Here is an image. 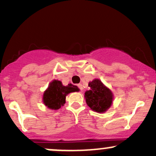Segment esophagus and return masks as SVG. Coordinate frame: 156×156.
Returning a JSON list of instances; mask_svg holds the SVG:
<instances>
[{"instance_id":"34e87169","label":"esophagus","mask_w":156,"mask_h":156,"mask_svg":"<svg viewBox=\"0 0 156 156\" xmlns=\"http://www.w3.org/2000/svg\"><path fill=\"white\" fill-rule=\"evenodd\" d=\"M78 87H79V89L81 90H83V86H82V84H78Z\"/></svg>"}]
</instances>
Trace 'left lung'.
I'll use <instances>...</instances> for the list:
<instances>
[{
    "label": "left lung",
    "mask_w": 156,
    "mask_h": 156,
    "mask_svg": "<svg viewBox=\"0 0 156 156\" xmlns=\"http://www.w3.org/2000/svg\"><path fill=\"white\" fill-rule=\"evenodd\" d=\"M90 90L84 93L86 103L90 109L98 113H103L112 104L113 93L98 78L88 84Z\"/></svg>",
    "instance_id": "left-lung-1"
}]
</instances>
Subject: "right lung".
Instances as JSON below:
<instances>
[{
	"mask_svg": "<svg viewBox=\"0 0 156 156\" xmlns=\"http://www.w3.org/2000/svg\"><path fill=\"white\" fill-rule=\"evenodd\" d=\"M79 88L72 84L64 86L60 81L53 80L44 92L43 103L51 110H58L66 103V97L69 94L78 92Z\"/></svg>",
	"mask_w": 156,
	"mask_h": 156,
	"instance_id": "1",
	"label": "right lung"
}]
</instances>
